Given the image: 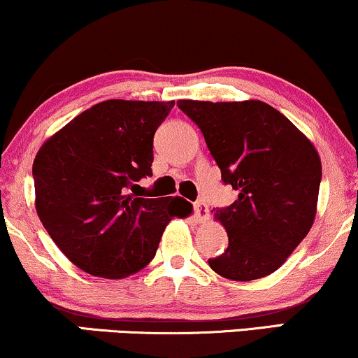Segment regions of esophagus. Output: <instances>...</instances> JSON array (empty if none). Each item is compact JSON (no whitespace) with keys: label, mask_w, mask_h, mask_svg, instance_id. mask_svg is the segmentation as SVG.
<instances>
[{"label":"esophagus","mask_w":358,"mask_h":358,"mask_svg":"<svg viewBox=\"0 0 358 358\" xmlns=\"http://www.w3.org/2000/svg\"><path fill=\"white\" fill-rule=\"evenodd\" d=\"M193 210H195V215L200 220H203V218L208 217V205L205 203L203 200H198L193 203Z\"/></svg>","instance_id":"esophagus-1"}]
</instances>
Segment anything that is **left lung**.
<instances>
[{"instance_id":"1","label":"left lung","mask_w":358,"mask_h":358,"mask_svg":"<svg viewBox=\"0 0 358 358\" xmlns=\"http://www.w3.org/2000/svg\"><path fill=\"white\" fill-rule=\"evenodd\" d=\"M176 105L203 133L223 183L238 190V200L215 208L228 247L208 265L236 282L273 273L315 220L322 180L315 146L264 101L180 100Z\"/></svg>"}]
</instances>
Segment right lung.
<instances>
[{
	"mask_svg": "<svg viewBox=\"0 0 358 358\" xmlns=\"http://www.w3.org/2000/svg\"><path fill=\"white\" fill-rule=\"evenodd\" d=\"M175 101L106 100L71 120L33 163L36 212L58 248L83 272L124 278L153 260L168 222L187 217L180 196L128 190L152 176L153 136Z\"/></svg>",
	"mask_w": 358,
	"mask_h": 358,
	"instance_id": "1",
	"label": "right lung"
}]
</instances>
